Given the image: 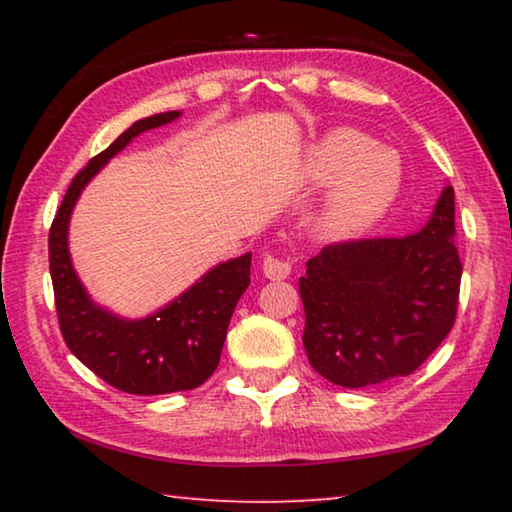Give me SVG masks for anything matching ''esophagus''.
<instances>
[{
  "label": "esophagus",
  "mask_w": 512,
  "mask_h": 512,
  "mask_svg": "<svg viewBox=\"0 0 512 512\" xmlns=\"http://www.w3.org/2000/svg\"><path fill=\"white\" fill-rule=\"evenodd\" d=\"M262 271L268 280H287L291 275V264L287 259L275 257V255H264L262 259Z\"/></svg>",
  "instance_id": "34e87169"
}]
</instances>
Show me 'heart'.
I'll use <instances>...</instances> for the list:
<instances>
[{
  "mask_svg": "<svg viewBox=\"0 0 512 512\" xmlns=\"http://www.w3.org/2000/svg\"><path fill=\"white\" fill-rule=\"evenodd\" d=\"M307 171L318 185L336 180L329 201V228L336 232L377 221L400 194L404 178L400 153L357 128H336L320 137L309 151Z\"/></svg>",
  "mask_w": 512,
  "mask_h": 512,
  "instance_id": "1",
  "label": "heart"
}]
</instances>
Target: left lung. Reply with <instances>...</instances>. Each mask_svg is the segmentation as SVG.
Here are the masks:
<instances>
[{
  "instance_id": "8db88e82",
  "label": "left lung",
  "mask_w": 512,
  "mask_h": 512,
  "mask_svg": "<svg viewBox=\"0 0 512 512\" xmlns=\"http://www.w3.org/2000/svg\"><path fill=\"white\" fill-rule=\"evenodd\" d=\"M454 189L409 237L329 244L307 262L298 289L311 368L343 388L406 377L452 332L463 264Z\"/></svg>"
}]
</instances>
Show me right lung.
Masks as SVG:
<instances>
[{
	"instance_id": "right-lung-1",
	"label": "right lung",
	"mask_w": 512,
	"mask_h": 512,
	"mask_svg": "<svg viewBox=\"0 0 512 512\" xmlns=\"http://www.w3.org/2000/svg\"><path fill=\"white\" fill-rule=\"evenodd\" d=\"M178 115L171 110L135 121L106 151L94 155L74 176L49 228V273L67 348L106 384L133 395L192 391L210 379L219 366L232 311L250 284L253 255L246 253L212 268L158 314L124 320L94 305L74 273L67 225L83 187L133 137L169 124Z\"/></svg>"
}]
</instances>
